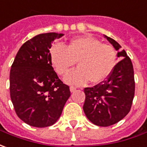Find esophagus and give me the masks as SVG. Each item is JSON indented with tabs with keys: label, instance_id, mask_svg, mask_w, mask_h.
Listing matches in <instances>:
<instances>
[{
	"label": "esophagus",
	"instance_id": "esophagus-1",
	"mask_svg": "<svg viewBox=\"0 0 147 147\" xmlns=\"http://www.w3.org/2000/svg\"><path fill=\"white\" fill-rule=\"evenodd\" d=\"M70 90H71V93H73V92H75V91L76 90V87H75V86H71V87H70Z\"/></svg>",
	"mask_w": 147,
	"mask_h": 147
}]
</instances>
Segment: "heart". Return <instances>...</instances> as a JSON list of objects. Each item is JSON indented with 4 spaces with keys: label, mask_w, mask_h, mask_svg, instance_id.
<instances>
[{
    "label": "heart",
    "mask_w": 147,
    "mask_h": 147,
    "mask_svg": "<svg viewBox=\"0 0 147 147\" xmlns=\"http://www.w3.org/2000/svg\"><path fill=\"white\" fill-rule=\"evenodd\" d=\"M51 63L60 76L67 74L78 61L79 67L69 73L65 80L81 85L89 80L94 84L104 81L114 71L117 55L114 48L89 36H76L66 45L56 44L49 51Z\"/></svg>",
    "instance_id": "1"
}]
</instances>
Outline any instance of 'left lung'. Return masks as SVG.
<instances>
[{"mask_svg":"<svg viewBox=\"0 0 147 147\" xmlns=\"http://www.w3.org/2000/svg\"><path fill=\"white\" fill-rule=\"evenodd\" d=\"M118 50L117 57L123 58L106 80L94 87L84 88L83 110L87 118L98 126L116 124L130 111L135 92L134 72L131 59L115 40L106 36Z\"/></svg>","mask_w":147,"mask_h":147,"instance_id":"1","label":"left lung"}]
</instances>
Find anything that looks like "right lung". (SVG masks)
<instances>
[{
	"label": "right lung",
	"instance_id": "1",
	"mask_svg": "<svg viewBox=\"0 0 147 147\" xmlns=\"http://www.w3.org/2000/svg\"><path fill=\"white\" fill-rule=\"evenodd\" d=\"M63 34H40L21 46L11 66L9 93L20 119L33 127L53 125L71 96L68 85L58 78L49 57L51 44Z\"/></svg>",
	"mask_w": 147,
	"mask_h": 147
}]
</instances>
